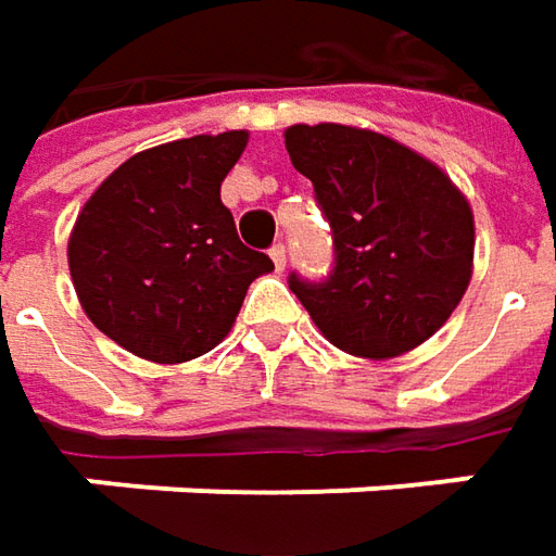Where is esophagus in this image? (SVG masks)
Masks as SVG:
<instances>
[{
  "mask_svg": "<svg viewBox=\"0 0 556 556\" xmlns=\"http://www.w3.org/2000/svg\"><path fill=\"white\" fill-rule=\"evenodd\" d=\"M268 256H271V263H275L278 271H285V266H288V253H285V247L275 244L271 250H268Z\"/></svg>",
  "mask_w": 556,
  "mask_h": 556,
  "instance_id": "esophagus-1",
  "label": "esophagus"
}]
</instances>
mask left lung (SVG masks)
I'll use <instances>...</instances> for the list:
<instances>
[{
	"label": "left lung",
	"instance_id": "obj_1",
	"mask_svg": "<svg viewBox=\"0 0 556 556\" xmlns=\"http://www.w3.org/2000/svg\"><path fill=\"white\" fill-rule=\"evenodd\" d=\"M296 173L333 228L325 285L290 290L337 350L387 362L448 321L473 275V210L445 169L383 132L343 123L285 129Z\"/></svg>",
	"mask_w": 556,
	"mask_h": 556
}]
</instances>
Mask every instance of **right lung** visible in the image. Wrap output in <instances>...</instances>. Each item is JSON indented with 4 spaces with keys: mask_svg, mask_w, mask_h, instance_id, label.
Returning a JSON list of instances; mask_svg holds the SVG:
<instances>
[{
    "mask_svg": "<svg viewBox=\"0 0 556 556\" xmlns=\"http://www.w3.org/2000/svg\"><path fill=\"white\" fill-rule=\"evenodd\" d=\"M250 132L191 136L132 154L83 203L67 241L79 306L126 353L179 365L231 331L271 260L241 244L219 198Z\"/></svg>",
    "mask_w": 556,
    "mask_h": 556,
    "instance_id": "obj_1",
    "label": "right lung"
}]
</instances>
